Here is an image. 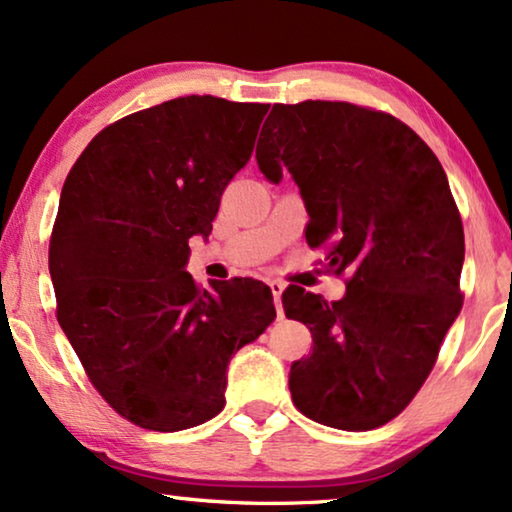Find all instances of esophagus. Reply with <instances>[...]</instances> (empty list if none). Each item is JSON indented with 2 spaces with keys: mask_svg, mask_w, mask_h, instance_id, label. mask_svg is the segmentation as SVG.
<instances>
[{
  "mask_svg": "<svg viewBox=\"0 0 512 512\" xmlns=\"http://www.w3.org/2000/svg\"><path fill=\"white\" fill-rule=\"evenodd\" d=\"M268 286H270V291H272V298H275L277 317L282 319V314H284V310H282V293L286 289V284L282 282V279H272V282H268Z\"/></svg>",
  "mask_w": 512,
  "mask_h": 512,
  "instance_id": "34e87169",
  "label": "esophagus"
}]
</instances>
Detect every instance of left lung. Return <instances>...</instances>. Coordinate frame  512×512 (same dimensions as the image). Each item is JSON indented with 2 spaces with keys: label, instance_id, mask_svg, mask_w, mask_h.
<instances>
[{
  "label": "left lung",
  "instance_id": "left-lung-1",
  "mask_svg": "<svg viewBox=\"0 0 512 512\" xmlns=\"http://www.w3.org/2000/svg\"><path fill=\"white\" fill-rule=\"evenodd\" d=\"M256 160L270 181L286 167L307 214L305 240L326 270H349L347 293H282L310 328L312 352L291 363L293 405L314 422L370 431L408 408L436 366L464 303V226L445 170L396 116L349 102L275 104Z\"/></svg>",
  "mask_w": 512,
  "mask_h": 512
}]
</instances>
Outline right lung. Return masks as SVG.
Masks as SVG:
<instances>
[{
  "mask_svg": "<svg viewBox=\"0 0 512 512\" xmlns=\"http://www.w3.org/2000/svg\"><path fill=\"white\" fill-rule=\"evenodd\" d=\"M268 109L188 95L135 111L97 132L62 186L48 244L55 314L93 387L142 429L219 415L228 361L277 317L258 279L200 289L184 270Z\"/></svg>",
  "mask_w": 512,
  "mask_h": 512,
  "instance_id": "obj_1",
  "label": "right lung"
}]
</instances>
